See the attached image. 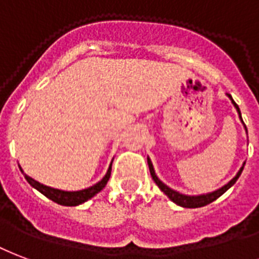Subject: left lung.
<instances>
[{
    "label": "left lung",
    "instance_id": "8db88e82",
    "mask_svg": "<svg viewBox=\"0 0 259 259\" xmlns=\"http://www.w3.org/2000/svg\"><path fill=\"white\" fill-rule=\"evenodd\" d=\"M228 96H229L230 99H232V96L228 94ZM232 103L235 105L236 110H237V113H239V116H240L241 118V113H240V109H239V106L236 105V102L232 99ZM247 130V128H246ZM148 164H149V169H150V175H152L153 181L156 182V185H157L158 188L161 189V192H164V193L168 196L169 199L172 200L175 204L181 205V207H185V208H199V207H204V205L209 204V203H212L214 200H217L220 196H222V194L225 193L226 190L229 189L230 186H233L235 185V182L239 179V177H240L241 171H243V168H244V164H243V167L240 168V171L236 174V177L230 182H228V184L225 185V186H222L221 189L215 190V192H212V193H207V194H200V196H186V194H182L179 193V192H177V190H172L171 188H168L167 185H164L160 179L157 178V175H156V172H154V168H153V164L152 161L148 158Z\"/></svg>",
    "mask_w": 259,
    "mask_h": 259
}]
</instances>
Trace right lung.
I'll return each instance as SVG.
<instances>
[{
	"mask_svg": "<svg viewBox=\"0 0 259 259\" xmlns=\"http://www.w3.org/2000/svg\"><path fill=\"white\" fill-rule=\"evenodd\" d=\"M23 172V171H22ZM110 174H111V164L109 169H107L106 175L103 177L101 182H98L94 186H91L88 189L84 190H77V192H65V190H59V189H54V188H50V186H45V185L39 184L37 181H34L33 178H30L29 175H26L24 174V178L27 179V182H29L33 188L41 192V193L47 196L48 199H51L55 203H58L60 205H78L81 203H84L87 200H90L91 197H94L96 193H99L105 186H106L107 181L110 178Z\"/></svg>",
	"mask_w": 259,
	"mask_h": 259,
	"instance_id": "1",
	"label": "right lung"
}]
</instances>
